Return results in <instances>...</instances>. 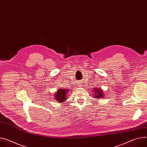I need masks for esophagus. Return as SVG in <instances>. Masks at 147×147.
Segmentation results:
<instances>
[{"label": "esophagus", "mask_w": 147, "mask_h": 147, "mask_svg": "<svg viewBox=\"0 0 147 147\" xmlns=\"http://www.w3.org/2000/svg\"><path fill=\"white\" fill-rule=\"evenodd\" d=\"M78 86H82V82H79L78 83Z\"/></svg>", "instance_id": "1"}]
</instances>
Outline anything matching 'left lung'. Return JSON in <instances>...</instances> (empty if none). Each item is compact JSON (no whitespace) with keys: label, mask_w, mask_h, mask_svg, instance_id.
Instances as JSON below:
<instances>
[{"label":"left lung","mask_w":147,"mask_h":147,"mask_svg":"<svg viewBox=\"0 0 147 147\" xmlns=\"http://www.w3.org/2000/svg\"><path fill=\"white\" fill-rule=\"evenodd\" d=\"M92 91L93 92H94L92 95L95 98H102L104 97V92L101 89V88L95 87L94 89H92Z\"/></svg>","instance_id":"left-lung-1"}]
</instances>
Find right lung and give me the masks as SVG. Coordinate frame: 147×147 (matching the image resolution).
Listing matches in <instances>:
<instances>
[{
	"label": "right lung",
	"instance_id": "add662e5",
	"mask_svg": "<svg viewBox=\"0 0 147 147\" xmlns=\"http://www.w3.org/2000/svg\"><path fill=\"white\" fill-rule=\"evenodd\" d=\"M70 91L69 89L59 88L55 94V98L59 103H62L66 100L67 98V95L69 93Z\"/></svg>",
	"mask_w": 147,
	"mask_h": 147
}]
</instances>
